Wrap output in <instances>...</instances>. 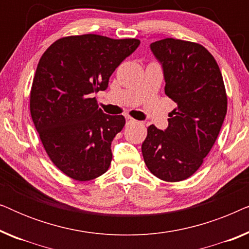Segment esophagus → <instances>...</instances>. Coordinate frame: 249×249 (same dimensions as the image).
<instances>
[{
  "mask_svg": "<svg viewBox=\"0 0 249 249\" xmlns=\"http://www.w3.org/2000/svg\"><path fill=\"white\" fill-rule=\"evenodd\" d=\"M134 122H136V120H134V119H132V118H130V117L125 118V124H134Z\"/></svg>",
  "mask_w": 249,
  "mask_h": 249,
  "instance_id": "esophagus-1",
  "label": "esophagus"
}]
</instances>
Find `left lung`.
<instances>
[{
  "instance_id": "8db88e82",
  "label": "left lung",
  "mask_w": 249,
  "mask_h": 249,
  "mask_svg": "<svg viewBox=\"0 0 249 249\" xmlns=\"http://www.w3.org/2000/svg\"><path fill=\"white\" fill-rule=\"evenodd\" d=\"M162 66L164 91L177 107L164 130L147 128L142 145L149 171L161 180L193 176L215 142L227 114V94L215 59L199 44L165 38L152 43Z\"/></svg>"
}]
</instances>
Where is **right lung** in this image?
Listing matches in <instances>:
<instances>
[{"instance_id": "right-lung-1", "label": "right lung", "mask_w": 249, "mask_h": 249, "mask_svg": "<svg viewBox=\"0 0 249 249\" xmlns=\"http://www.w3.org/2000/svg\"><path fill=\"white\" fill-rule=\"evenodd\" d=\"M138 39L87 34L57 39L40 57L30 91V114L51 161L79 181L97 178L111 164V142L125 124L124 115L98 107V90Z\"/></svg>"}]
</instances>
